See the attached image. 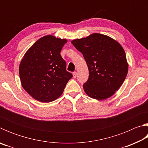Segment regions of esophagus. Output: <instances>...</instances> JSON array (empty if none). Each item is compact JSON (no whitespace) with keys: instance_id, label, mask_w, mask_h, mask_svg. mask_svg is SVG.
Segmentation results:
<instances>
[{"instance_id":"esophagus-1","label":"esophagus","mask_w":148,"mask_h":148,"mask_svg":"<svg viewBox=\"0 0 148 148\" xmlns=\"http://www.w3.org/2000/svg\"><path fill=\"white\" fill-rule=\"evenodd\" d=\"M72 75H73V77H74V78H76V76H77V72H73V74H72Z\"/></svg>"}]
</instances>
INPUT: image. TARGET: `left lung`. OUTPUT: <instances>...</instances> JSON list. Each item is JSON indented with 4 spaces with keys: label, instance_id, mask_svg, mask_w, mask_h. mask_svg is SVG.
Here are the masks:
<instances>
[{
    "label": "left lung",
    "instance_id": "8db88e82",
    "mask_svg": "<svg viewBox=\"0 0 148 148\" xmlns=\"http://www.w3.org/2000/svg\"><path fill=\"white\" fill-rule=\"evenodd\" d=\"M71 43L83 54L88 66L89 76L83 86L86 93L97 100L112 97L128 72L126 55L121 44L99 33L74 40Z\"/></svg>",
    "mask_w": 148,
    "mask_h": 148
}]
</instances>
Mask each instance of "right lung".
I'll return each instance as SVG.
<instances>
[{
  "mask_svg": "<svg viewBox=\"0 0 148 148\" xmlns=\"http://www.w3.org/2000/svg\"><path fill=\"white\" fill-rule=\"evenodd\" d=\"M66 42L52 35L44 36L27 50L20 62L22 87L36 101L50 102L58 99L72 77L60 54Z\"/></svg>",
  "mask_w": 148,
  "mask_h": 148,
  "instance_id": "add662e5",
  "label": "right lung"
}]
</instances>
